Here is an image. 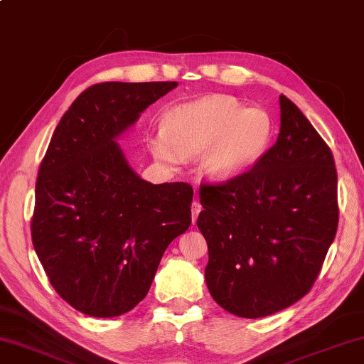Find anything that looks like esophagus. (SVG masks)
I'll list each match as a JSON object with an SVG mask.
<instances>
[{"label":"esophagus","instance_id":"esophagus-1","mask_svg":"<svg viewBox=\"0 0 364 364\" xmlns=\"http://www.w3.org/2000/svg\"><path fill=\"white\" fill-rule=\"evenodd\" d=\"M200 211H201V205H200V201H193V205H191V218H193V223H196V218H198V215H200Z\"/></svg>","mask_w":364,"mask_h":364}]
</instances>
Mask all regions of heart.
<instances>
[{"label": "heart", "mask_w": 364, "mask_h": 364, "mask_svg": "<svg viewBox=\"0 0 364 364\" xmlns=\"http://www.w3.org/2000/svg\"><path fill=\"white\" fill-rule=\"evenodd\" d=\"M273 141V121L225 95L178 105L163 116V129L148 138L153 158L179 166L200 158L203 176L226 183L248 173Z\"/></svg>", "instance_id": "heart-1"}]
</instances>
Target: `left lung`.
<instances>
[{
  "mask_svg": "<svg viewBox=\"0 0 364 364\" xmlns=\"http://www.w3.org/2000/svg\"><path fill=\"white\" fill-rule=\"evenodd\" d=\"M279 108L278 139L261 161L200 188L208 289L228 313L250 319L291 306L311 289L340 216L331 149L284 95Z\"/></svg>",
  "mask_w": 364,
  "mask_h": 364,
  "instance_id": "1",
  "label": "left lung"
}]
</instances>
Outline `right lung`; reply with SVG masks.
Here are the masks:
<instances>
[{
	"mask_svg": "<svg viewBox=\"0 0 364 364\" xmlns=\"http://www.w3.org/2000/svg\"><path fill=\"white\" fill-rule=\"evenodd\" d=\"M176 81L100 83L73 101L40 164L33 246L56 293L95 318L146 296L168 245L191 225L193 188L153 185L118 138Z\"/></svg>",
	"mask_w": 364,
	"mask_h": 364,
	"instance_id": "1",
	"label": "right lung"
}]
</instances>
